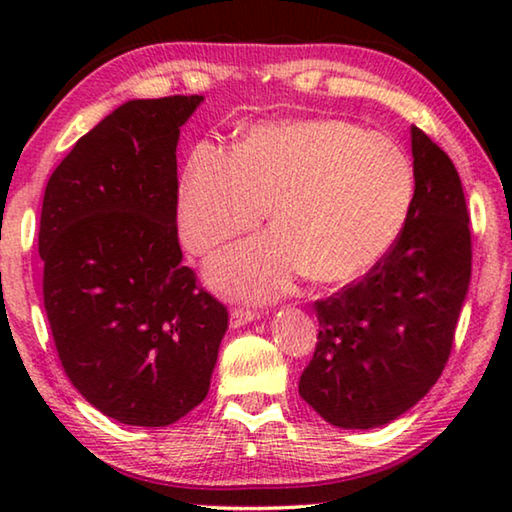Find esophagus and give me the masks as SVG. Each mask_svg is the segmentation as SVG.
Listing matches in <instances>:
<instances>
[{"label":"esophagus","instance_id":"34e87169","mask_svg":"<svg viewBox=\"0 0 512 512\" xmlns=\"http://www.w3.org/2000/svg\"><path fill=\"white\" fill-rule=\"evenodd\" d=\"M259 314L253 309H244V307H235L230 311V327H244L248 323H253Z\"/></svg>","mask_w":512,"mask_h":512}]
</instances>
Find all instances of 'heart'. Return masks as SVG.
Listing matches in <instances>:
<instances>
[{"instance_id": "obj_1", "label": "heart", "mask_w": 512, "mask_h": 512, "mask_svg": "<svg viewBox=\"0 0 512 512\" xmlns=\"http://www.w3.org/2000/svg\"><path fill=\"white\" fill-rule=\"evenodd\" d=\"M418 180L400 144L343 119L253 126L235 153L198 144L178 180V230L207 255L253 230L268 210L271 235L223 250L207 282L241 300H273L298 275L348 284L384 259L409 223Z\"/></svg>"}]
</instances>
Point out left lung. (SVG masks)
Returning a JSON list of instances; mask_svg holds the SVG:
<instances>
[{
    "mask_svg": "<svg viewBox=\"0 0 512 512\" xmlns=\"http://www.w3.org/2000/svg\"><path fill=\"white\" fill-rule=\"evenodd\" d=\"M411 153L418 192L400 239L361 282L316 302L318 343L298 393L341 429L384 427L431 391L470 289V216L458 171L415 126Z\"/></svg>",
    "mask_w": 512,
    "mask_h": 512,
    "instance_id": "8db88e82",
    "label": "left lung"
}]
</instances>
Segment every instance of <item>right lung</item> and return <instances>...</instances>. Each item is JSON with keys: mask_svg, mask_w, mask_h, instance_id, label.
<instances>
[{"mask_svg": "<svg viewBox=\"0 0 512 512\" xmlns=\"http://www.w3.org/2000/svg\"><path fill=\"white\" fill-rule=\"evenodd\" d=\"M201 94L131 99L51 173L40 214L45 309L76 391L131 427L205 400L228 311L178 244L176 146Z\"/></svg>", "mask_w": 512, "mask_h": 512, "instance_id": "obj_1", "label": "right lung"}]
</instances>
